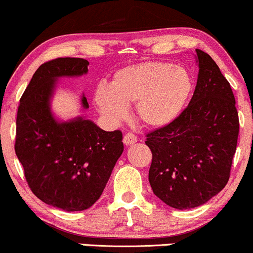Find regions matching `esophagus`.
Returning a JSON list of instances; mask_svg holds the SVG:
<instances>
[{
	"label": "esophagus",
	"mask_w": 253,
	"mask_h": 253,
	"mask_svg": "<svg viewBox=\"0 0 253 253\" xmlns=\"http://www.w3.org/2000/svg\"><path fill=\"white\" fill-rule=\"evenodd\" d=\"M136 140H138V138H136L133 133H127V134H125L124 136V144L126 145V146L133 145L134 143H136Z\"/></svg>",
	"instance_id": "esophagus-1"
}]
</instances>
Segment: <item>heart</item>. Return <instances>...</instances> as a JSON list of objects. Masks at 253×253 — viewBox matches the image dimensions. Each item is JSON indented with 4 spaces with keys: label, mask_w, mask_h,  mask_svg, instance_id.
I'll list each match as a JSON object with an SVG mask.
<instances>
[{
    "label": "heart",
    "mask_w": 253,
    "mask_h": 253,
    "mask_svg": "<svg viewBox=\"0 0 253 253\" xmlns=\"http://www.w3.org/2000/svg\"><path fill=\"white\" fill-rule=\"evenodd\" d=\"M193 88V80L183 68L162 62L140 63L115 72L109 86L100 84L94 100L101 114L112 121L126 118L127 106L135 103L141 124L162 128L182 114Z\"/></svg>",
    "instance_id": "1"
}]
</instances>
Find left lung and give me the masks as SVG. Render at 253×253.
<instances>
[{"mask_svg":"<svg viewBox=\"0 0 253 253\" xmlns=\"http://www.w3.org/2000/svg\"><path fill=\"white\" fill-rule=\"evenodd\" d=\"M196 88L172 124L147 134L153 194L176 210L199 207L227 184L239 119L233 91L210 54L196 50Z\"/></svg>","mask_w":253,"mask_h":253,"instance_id":"left-lung-1","label":"left lung"}]
</instances>
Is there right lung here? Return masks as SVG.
Listing matches in <instances>:
<instances>
[{
	"instance_id": "obj_1",
	"label": "right lung",
	"mask_w": 253,
	"mask_h": 253,
	"mask_svg": "<svg viewBox=\"0 0 253 253\" xmlns=\"http://www.w3.org/2000/svg\"><path fill=\"white\" fill-rule=\"evenodd\" d=\"M88 60L57 58L43 63L26 88L16 117L15 153L38 199L66 211H84L102 195L124 151L123 133L106 132L84 117L59 120L51 100L58 80L88 74ZM88 109L86 97H81Z\"/></svg>"
}]
</instances>
